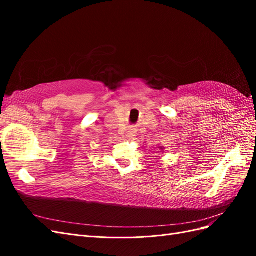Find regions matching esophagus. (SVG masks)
Masks as SVG:
<instances>
[{
  "label": "esophagus",
  "instance_id": "34e87169",
  "mask_svg": "<svg viewBox=\"0 0 256 256\" xmlns=\"http://www.w3.org/2000/svg\"><path fill=\"white\" fill-rule=\"evenodd\" d=\"M128 136H129V138L134 136V131H128Z\"/></svg>",
  "mask_w": 256,
  "mask_h": 256
}]
</instances>
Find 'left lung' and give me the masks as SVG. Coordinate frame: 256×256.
<instances>
[{"mask_svg": "<svg viewBox=\"0 0 256 256\" xmlns=\"http://www.w3.org/2000/svg\"><path fill=\"white\" fill-rule=\"evenodd\" d=\"M159 148H160V150H162V147H159Z\"/></svg>", "mask_w": 256, "mask_h": 256, "instance_id": "8db88e82", "label": "left lung"}]
</instances>
